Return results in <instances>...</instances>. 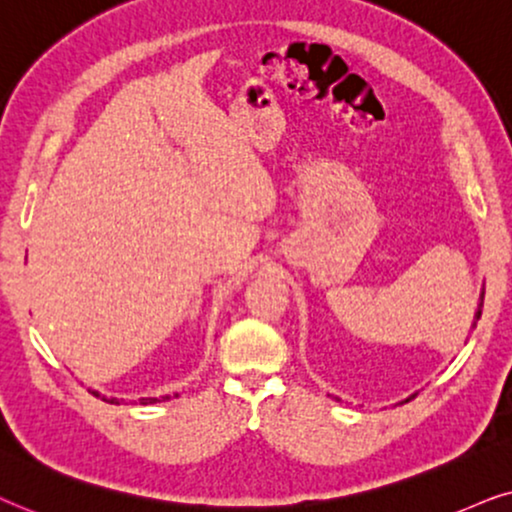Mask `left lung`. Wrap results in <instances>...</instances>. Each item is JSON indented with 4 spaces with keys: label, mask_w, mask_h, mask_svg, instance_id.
Instances as JSON below:
<instances>
[{
    "label": "left lung",
    "mask_w": 512,
    "mask_h": 512,
    "mask_svg": "<svg viewBox=\"0 0 512 512\" xmlns=\"http://www.w3.org/2000/svg\"><path fill=\"white\" fill-rule=\"evenodd\" d=\"M482 302H485V292L480 295V304H478V311H475V320H480V316H482ZM412 398H414V395H412ZM407 400H410V398H407ZM407 400H405V403H407Z\"/></svg>",
    "instance_id": "1"
}]
</instances>
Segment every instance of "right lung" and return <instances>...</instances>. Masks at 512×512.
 I'll return each mask as SVG.
<instances>
[{
    "label": "right lung",
    "mask_w": 512,
    "mask_h": 512,
    "mask_svg": "<svg viewBox=\"0 0 512 512\" xmlns=\"http://www.w3.org/2000/svg\"><path fill=\"white\" fill-rule=\"evenodd\" d=\"M91 393H93V395H98V398L105 400V403H114V405H119V400H117V398H105V395H100L98 391H91ZM163 400H168V395H163ZM140 403H142V405H152V403H159V398H142Z\"/></svg>",
    "instance_id": "1"
}]
</instances>
